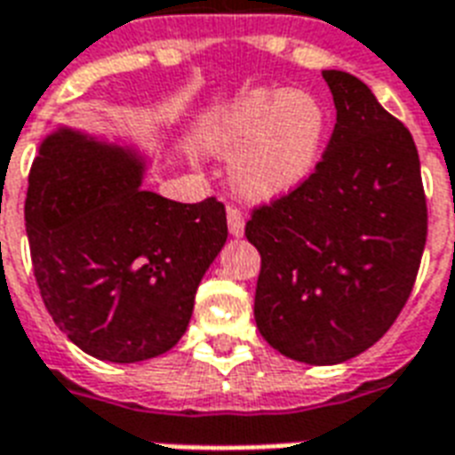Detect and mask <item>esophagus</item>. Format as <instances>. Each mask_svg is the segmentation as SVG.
Here are the masks:
<instances>
[{
  "instance_id": "1",
  "label": "esophagus",
  "mask_w": 455,
  "mask_h": 455,
  "mask_svg": "<svg viewBox=\"0 0 455 455\" xmlns=\"http://www.w3.org/2000/svg\"><path fill=\"white\" fill-rule=\"evenodd\" d=\"M228 230L235 237H242L244 235V213L237 209V206H230L228 209Z\"/></svg>"
}]
</instances>
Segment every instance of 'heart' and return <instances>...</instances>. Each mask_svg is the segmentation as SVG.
I'll return each instance as SVG.
<instances>
[{"label": "heart", "instance_id": "obj_1", "mask_svg": "<svg viewBox=\"0 0 455 455\" xmlns=\"http://www.w3.org/2000/svg\"><path fill=\"white\" fill-rule=\"evenodd\" d=\"M327 135V111L301 90H253L211 116L202 142L232 154V185L251 202L287 196L315 171Z\"/></svg>", "mask_w": 455, "mask_h": 455}]
</instances>
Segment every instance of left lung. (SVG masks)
I'll use <instances>...</instances> for the list:
<instances>
[{"instance_id": "obj_1", "label": "left lung", "mask_w": 455, "mask_h": 455, "mask_svg": "<svg viewBox=\"0 0 455 455\" xmlns=\"http://www.w3.org/2000/svg\"><path fill=\"white\" fill-rule=\"evenodd\" d=\"M337 123L301 188L253 206V318L280 354L334 365L371 348L413 291L427 242L420 158L368 84L323 70Z\"/></svg>"}]
</instances>
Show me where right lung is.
<instances>
[{"label":"right lung","instance_id":"obj_1","mask_svg":"<svg viewBox=\"0 0 455 455\" xmlns=\"http://www.w3.org/2000/svg\"><path fill=\"white\" fill-rule=\"evenodd\" d=\"M142 171L121 147L59 130L28 175L26 232L42 301L59 330L101 361L171 351L228 239L216 196L171 202L140 189Z\"/></svg>","mask_w":455,"mask_h":455}]
</instances>
